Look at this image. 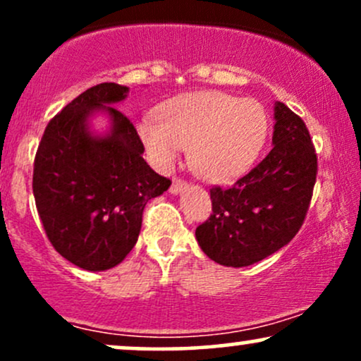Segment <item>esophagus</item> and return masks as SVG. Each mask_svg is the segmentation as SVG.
<instances>
[{
	"label": "esophagus",
	"mask_w": 361,
	"mask_h": 361,
	"mask_svg": "<svg viewBox=\"0 0 361 361\" xmlns=\"http://www.w3.org/2000/svg\"><path fill=\"white\" fill-rule=\"evenodd\" d=\"M188 188V185L185 183V181H181V180H175L171 183V188H169V192H171L173 195H178V193H181L183 192V190H186Z\"/></svg>",
	"instance_id": "esophagus-1"
}]
</instances>
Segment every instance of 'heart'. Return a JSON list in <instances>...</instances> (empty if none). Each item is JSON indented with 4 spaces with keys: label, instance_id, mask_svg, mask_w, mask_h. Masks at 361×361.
Listing matches in <instances>:
<instances>
[{
    "label": "heart",
    "instance_id": "b5f03b06",
    "mask_svg": "<svg viewBox=\"0 0 361 361\" xmlns=\"http://www.w3.org/2000/svg\"><path fill=\"white\" fill-rule=\"evenodd\" d=\"M139 135L157 168L175 164L188 149L190 166L212 183L231 181L250 171L268 135L263 105L222 91H198L173 98L156 117L139 122Z\"/></svg>",
    "mask_w": 361,
    "mask_h": 361
}]
</instances>
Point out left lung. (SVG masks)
<instances>
[{
	"label": "left lung",
	"instance_id": "obj_1",
	"mask_svg": "<svg viewBox=\"0 0 361 361\" xmlns=\"http://www.w3.org/2000/svg\"><path fill=\"white\" fill-rule=\"evenodd\" d=\"M273 147L233 188L210 190L212 215L197 227L202 251L224 267H250L281 250L299 233L317 175L304 120L275 102Z\"/></svg>",
	"mask_w": 361,
	"mask_h": 361
}]
</instances>
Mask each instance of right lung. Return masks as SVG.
Masks as SVG:
<instances>
[{
	"label": "right lung",
	"mask_w": 361,
	"mask_h": 361,
	"mask_svg": "<svg viewBox=\"0 0 361 361\" xmlns=\"http://www.w3.org/2000/svg\"><path fill=\"white\" fill-rule=\"evenodd\" d=\"M127 86L102 82L57 114L37 149L34 197L49 241L88 271L122 263L137 243L144 207L171 185L144 161L137 130L115 105ZM109 120L97 131L92 120Z\"/></svg>",
	"instance_id": "obj_1"
}]
</instances>
